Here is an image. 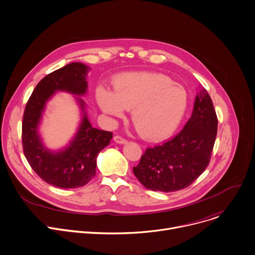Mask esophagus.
<instances>
[{
  "instance_id": "obj_1",
  "label": "esophagus",
  "mask_w": 255,
  "mask_h": 255,
  "mask_svg": "<svg viewBox=\"0 0 255 255\" xmlns=\"http://www.w3.org/2000/svg\"><path fill=\"white\" fill-rule=\"evenodd\" d=\"M113 139H115V142L117 144H121V145H124V144L128 143V140L126 138H124V137H122L120 135H116L115 137H113Z\"/></svg>"
}]
</instances>
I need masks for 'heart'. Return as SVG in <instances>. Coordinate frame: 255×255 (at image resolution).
Here are the masks:
<instances>
[{"label":"heart","instance_id":"obj_1","mask_svg":"<svg viewBox=\"0 0 255 255\" xmlns=\"http://www.w3.org/2000/svg\"><path fill=\"white\" fill-rule=\"evenodd\" d=\"M100 108L106 115L123 118L131 109V121L140 135L161 140L171 135L187 108L185 89L159 73H128L115 82V92L97 91Z\"/></svg>","mask_w":255,"mask_h":255}]
</instances>
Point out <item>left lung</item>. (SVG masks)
<instances>
[{"label": "left lung", "mask_w": 255, "mask_h": 255, "mask_svg": "<svg viewBox=\"0 0 255 255\" xmlns=\"http://www.w3.org/2000/svg\"><path fill=\"white\" fill-rule=\"evenodd\" d=\"M217 130L213 101L202 87L183 129L163 145L147 149L133 167V174L154 191L173 192L189 186L210 163Z\"/></svg>", "instance_id": "obj_1"}]
</instances>
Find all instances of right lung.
<instances>
[{"instance_id": "1", "label": "right lung", "mask_w": 255, "mask_h": 255, "mask_svg": "<svg viewBox=\"0 0 255 255\" xmlns=\"http://www.w3.org/2000/svg\"><path fill=\"white\" fill-rule=\"evenodd\" d=\"M90 68L71 63L45 76L28 100L22 122L24 155L34 172L45 182L60 188H77L87 184L96 174L98 154L109 145L110 131L91 126L86 103L80 97L88 89L86 77ZM55 92L76 95L81 121L69 144L60 150H50L43 143L39 126L47 102Z\"/></svg>"}]
</instances>
